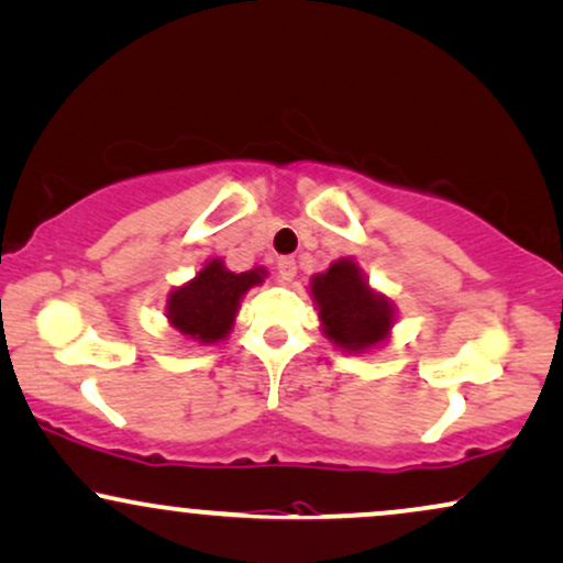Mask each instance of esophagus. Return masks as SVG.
Listing matches in <instances>:
<instances>
[{
	"mask_svg": "<svg viewBox=\"0 0 563 563\" xmlns=\"http://www.w3.org/2000/svg\"><path fill=\"white\" fill-rule=\"evenodd\" d=\"M277 275H280L286 283L294 280V277H296V260H294V256H283V260H277Z\"/></svg>",
	"mask_w": 563,
	"mask_h": 563,
	"instance_id": "esophagus-1",
	"label": "esophagus"
}]
</instances>
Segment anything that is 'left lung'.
I'll list each match as a JSON object with an SVG mask.
<instances>
[{"instance_id": "left-lung-1", "label": "left lung", "mask_w": 563, "mask_h": 563, "mask_svg": "<svg viewBox=\"0 0 563 563\" xmlns=\"http://www.w3.org/2000/svg\"><path fill=\"white\" fill-rule=\"evenodd\" d=\"M309 294L320 311L322 333L349 354H367L383 346L396 324V307L369 286L356 260L343 256L309 280Z\"/></svg>"}]
</instances>
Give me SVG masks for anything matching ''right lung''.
Wrapping results in <instances>:
<instances>
[{"label":"right lung","mask_w":563,"mask_h":563,"mask_svg":"<svg viewBox=\"0 0 563 563\" xmlns=\"http://www.w3.org/2000/svg\"><path fill=\"white\" fill-rule=\"evenodd\" d=\"M267 269L254 267L249 273H230L222 260H209L194 280L173 288L167 296V322L186 341L212 346L225 341L233 330L241 299L254 286H262Z\"/></svg>","instance_id":"add662e5"}]
</instances>
